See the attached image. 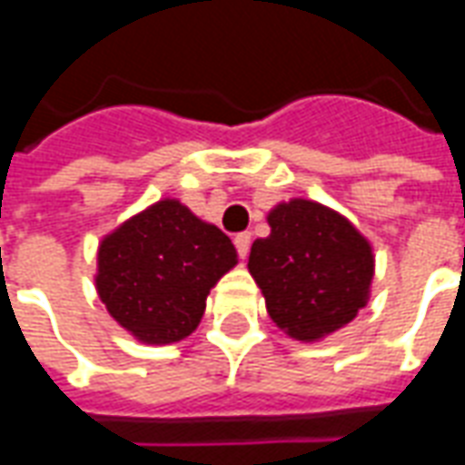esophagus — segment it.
<instances>
[{"instance_id":"34e87169","label":"esophagus","mask_w":465,"mask_h":465,"mask_svg":"<svg viewBox=\"0 0 465 465\" xmlns=\"http://www.w3.org/2000/svg\"><path fill=\"white\" fill-rule=\"evenodd\" d=\"M233 243H236V252H239V256H242V259H246V256H249V249H252V233L249 232L236 233Z\"/></svg>"}]
</instances>
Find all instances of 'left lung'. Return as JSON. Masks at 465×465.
<instances>
[{
    "instance_id": "obj_1",
    "label": "left lung",
    "mask_w": 465,
    "mask_h": 465,
    "mask_svg": "<svg viewBox=\"0 0 465 465\" xmlns=\"http://www.w3.org/2000/svg\"><path fill=\"white\" fill-rule=\"evenodd\" d=\"M249 272L273 323L296 341H319L356 319L373 279V252L359 229L323 203L292 199L269 212Z\"/></svg>"
}]
</instances>
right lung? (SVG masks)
<instances>
[{"mask_svg": "<svg viewBox=\"0 0 465 465\" xmlns=\"http://www.w3.org/2000/svg\"><path fill=\"white\" fill-rule=\"evenodd\" d=\"M236 266L232 239L176 199L156 202L99 243L96 292L143 343H173L199 326L206 296Z\"/></svg>", "mask_w": 465, "mask_h": 465, "instance_id": "obj_1", "label": "right lung"}]
</instances>
